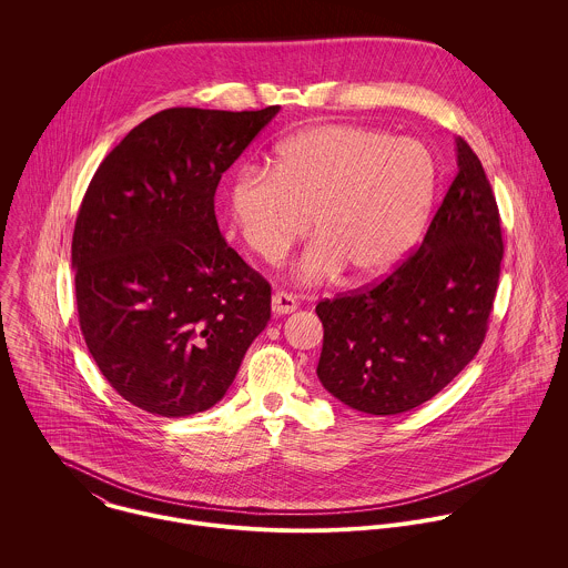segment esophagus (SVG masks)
<instances>
[{"instance_id":"34e87169","label":"esophagus","mask_w":568,"mask_h":568,"mask_svg":"<svg viewBox=\"0 0 568 568\" xmlns=\"http://www.w3.org/2000/svg\"><path fill=\"white\" fill-rule=\"evenodd\" d=\"M271 306H273L275 315H288V313L297 311V300L286 291H277V293H273Z\"/></svg>"}]
</instances>
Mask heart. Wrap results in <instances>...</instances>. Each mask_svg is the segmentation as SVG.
Returning a JSON list of instances; mask_svg holds the SVG:
<instances>
[{
	"label": "heart",
	"mask_w": 568,
	"mask_h": 568,
	"mask_svg": "<svg viewBox=\"0 0 568 568\" xmlns=\"http://www.w3.org/2000/svg\"><path fill=\"white\" fill-rule=\"evenodd\" d=\"M435 183V162L419 142L322 124L282 142L275 168H239L227 203L243 243L266 262H277L311 225L317 241L297 277L320 284L343 268L354 277L389 271L422 232Z\"/></svg>",
	"instance_id": "b5f03b06"
}]
</instances>
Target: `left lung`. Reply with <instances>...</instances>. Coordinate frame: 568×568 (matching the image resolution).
I'll use <instances>...</instances> for the list:
<instances>
[{
	"label": "left lung",
	"mask_w": 568,
	"mask_h": 568,
	"mask_svg": "<svg viewBox=\"0 0 568 568\" xmlns=\"http://www.w3.org/2000/svg\"><path fill=\"white\" fill-rule=\"evenodd\" d=\"M457 168L413 255L385 280L317 304V376L343 405L372 415L424 405L486 338L503 260L500 216L486 170L462 138Z\"/></svg>",
	"instance_id": "left-lung-1"
}]
</instances>
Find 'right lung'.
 <instances>
[{"instance_id":"obj_1","label":"right lung","mask_w":568,"mask_h":568,"mask_svg":"<svg viewBox=\"0 0 568 568\" xmlns=\"http://www.w3.org/2000/svg\"><path fill=\"white\" fill-rule=\"evenodd\" d=\"M280 106H174L98 165L74 239L84 343L109 385L153 415L216 405L271 320V284L221 236L214 194Z\"/></svg>"}]
</instances>
